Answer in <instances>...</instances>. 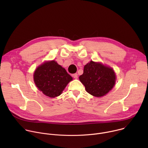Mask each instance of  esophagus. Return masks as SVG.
Instances as JSON below:
<instances>
[{
	"label": "esophagus",
	"instance_id": "obj_1",
	"mask_svg": "<svg viewBox=\"0 0 148 148\" xmlns=\"http://www.w3.org/2000/svg\"><path fill=\"white\" fill-rule=\"evenodd\" d=\"M73 78H78V74H77V73L73 74Z\"/></svg>",
	"mask_w": 148,
	"mask_h": 148
}]
</instances>
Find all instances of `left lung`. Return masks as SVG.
<instances>
[{
	"instance_id": "8db88e82",
	"label": "left lung",
	"mask_w": 148,
	"mask_h": 148,
	"mask_svg": "<svg viewBox=\"0 0 148 148\" xmlns=\"http://www.w3.org/2000/svg\"><path fill=\"white\" fill-rule=\"evenodd\" d=\"M79 79L87 92L93 96L101 97L113 88L116 76L111 68L91 61L84 66V73Z\"/></svg>"
}]
</instances>
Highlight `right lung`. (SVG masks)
I'll return each mask as SVG.
<instances>
[{
  "label": "right lung",
  "mask_w": 148,
  "mask_h": 148,
  "mask_svg": "<svg viewBox=\"0 0 148 148\" xmlns=\"http://www.w3.org/2000/svg\"><path fill=\"white\" fill-rule=\"evenodd\" d=\"M72 79L66 70L54 60L45 62L34 73L36 87L45 95L51 98L60 95Z\"/></svg>",
  "instance_id": "add662e5"
}]
</instances>
